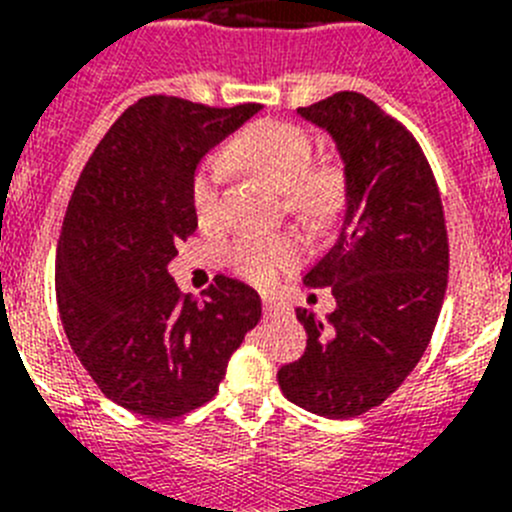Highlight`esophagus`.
Wrapping results in <instances>:
<instances>
[{
    "label": "esophagus",
    "instance_id": "1",
    "mask_svg": "<svg viewBox=\"0 0 512 512\" xmlns=\"http://www.w3.org/2000/svg\"><path fill=\"white\" fill-rule=\"evenodd\" d=\"M264 312L266 315H287L289 307L282 305V302L271 300V297H264Z\"/></svg>",
    "mask_w": 512,
    "mask_h": 512
}]
</instances>
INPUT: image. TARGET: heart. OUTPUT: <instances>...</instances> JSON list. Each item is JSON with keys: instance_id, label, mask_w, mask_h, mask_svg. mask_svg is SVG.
I'll list each match as a JSON object with an SVG mask.
<instances>
[{"instance_id": "obj_1", "label": "heart", "mask_w": 512, "mask_h": 512, "mask_svg": "<svg viewBox=\"0 0 512 512\" xmlns=\"http://www.w3.org/2000/svg\"><path fill=\"white\" fill-rule=\"evenodd\" d=\"M225 164H241L259 174L274 189L287 194V207L307 217H328L341 207L343 176L336 166H310L312 140L305 130L287 122H256L230 143ZM225 166L207 164L194 176L192 205L202 225L220 217V182ZM300 259V246L287 235L261 238L243 235L225 251V264L246 282L266 287L292 269Z\"/></svg>"}]
</instances>
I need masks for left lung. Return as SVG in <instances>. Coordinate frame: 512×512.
Returning a JSON list of instances; mask_svg holds the SVG:
<instances>
[{"label": "left lung", "mask_w": 512, "mask_h": 512, "mask_svg": "<svg viewBox=\"0 0 512 512\" xmlns=\"http://www.w3.org/2000/svg\"><path fill=\"white\" fill-rule=\"evenodd\" d=\"M297 112L336 143L346 210L336 243L302 277L330 287L336 310L320 320L297 307L307 348L277 379L289 402L343 420L382 405L423 356L446 295L449 238L431 166L400 122L356 92Z\"/></svg>", "instance_id": "obj_1"}]
</instances>
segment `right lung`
Returning <instances> with one entry per match:
<instances>
[{"label":"right lung","mask_w":512,"mask_h":512,"mask_svg":"<svg viewBox=\"0 0 512 512\" xmlns=\"http://www.w3.org/2000/svg\"><path fill=\"white\" fill-rule=\"evenodd\" d=\"M259 110L143 97L76 182L56 251L58 312L89 377L130 413L166 420L210 402L261 320L248 284L217 277L194 300L169 274L176 243L197 230L194 171Z\"/></svg>","instance_id":"1"}]
</instances>
